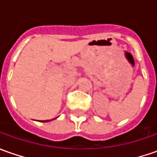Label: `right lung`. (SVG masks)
<instances>
[{
  "instance_id": "add662e5",
  "label": "right lung",
  "mask_w": 157,
  "mask_h": 157,
  "mask_svg": "<svg viewBox=\"0 0 157 157\" xmlns=\"http://www.w3.org/2000/svg\"><path fill=\"white\" fill-rule=\"evenodd\" d=\"M54 120V119H53ZM52 121V120H47V121H42V122H48V121Z\"/></svg>"
}]
</instances>
